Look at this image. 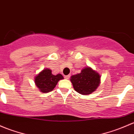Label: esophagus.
<instances>
[{"instance_id": "esophagus-1", "label": "esophagus", "mask_w": 134, "mask_h": 134, "mask_svg": "<svg viewBox=\"0 0 134 134\" xmlns=\"http://www.w3.org/2000/svg\"><path fill=\"white\" fill-rule=\"evenodd\" d=\"M70 75H64V78L66 79H70Z\"/></svg>"}]
</instances>
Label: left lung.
<instances>
[{"mask_svg":"<svg viewBox=\"0 0 134 134\" xmlns=\"http://www.w3.org/2000/svg\"><path fill=\"white\" fill-rule=\"evenodd\" d=\"M70 80L77 92L82 95H88L99 86L100 75L90 68H85L80 74L72 75Z\"/></svg>","mask_w":134,"mask_h":134,"instance_id":"1","label":"left lung"}]
</instances>
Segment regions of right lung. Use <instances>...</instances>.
I'll return each instance as SVG.
<instances>
[{
	"label": "right lung",
	"instance_id": "1",
	"mask_svg": "<svg viewBox=\"0 0 134 134\" xmlns=\"http://www.w3.org/2000/svg\"><path fill=\"white\" fill-rule=\"evenodd\" d=\"M61 74L54 75L49 69L43 70L35 77V83L41 92L46 93L54 89L59 80L63 79Z\"/></svg>",
	"mask_w": 134,
	"mask_h": 134
}]
</instances>
